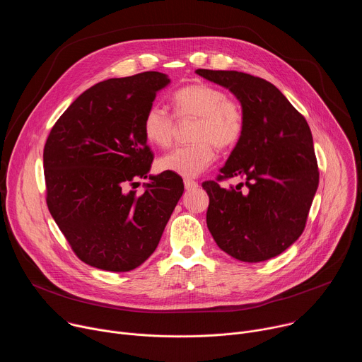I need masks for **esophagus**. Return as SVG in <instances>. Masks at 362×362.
I'll return each mask as SVG.
<instances>
[{
    "label": "esophagus",
    "mask_w": 362,
    "mask_h": 362,
    "mask_svg": "<svg viewBox=\"0 0 362 362\" xmlns=\"http://www.w3.org/2000/svg\"><path fill=\"white\" fill-rule=\"evenodd\" d=\"M197 187V182L190 180V179H185V189L186 190H193Z\"/></svg>",
    "instance_id": "1"
}]
</instances>
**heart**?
Instances as JSON below:
<instances>
[{
    "instance_id": "1",
    "label": "heart",
    "mask_w": 362,
    "mask_h": 362,
    "mask_svg": "<svg viewBox=\"0 0 362 362\" xmlns=\"http://www.w3.org/2000/svg\"><path fill=\"white\" fill-rule=\"evenodd\" d=\"M175 113L180 120L193 119L194 146L177 147L158 160L162 172L182 177H196L216 159L215 146L226 150L242 139L245 119L238 103L228 94L209 84L193 83L180 87L173 94ZM176 122L162 106L148 107L143 119L146 140L158 147H168L173 141Z\"/></svg>"
}]
</instances>
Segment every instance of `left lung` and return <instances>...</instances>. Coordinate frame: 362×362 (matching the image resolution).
Wrapping results in <instances>:
<instances>
[{"label":"left lung","mask_w":362,"mask_h":362,"mask_svg":"<svg viewBox=\"0 0 362 362\" xmlns=\"http://www.w3.org/2000/svg\"><path fill=\"white\" fill-rule=\"evenodd\" d=\"M240 103L242 139L219 179L243 177L247 190L202 186L209 194L206 223L218 246L242 262L281 255L303 232L318 189L313 133L303 116L269 81L240 71L196 70Z\"/></svg>","instance_id":"left-lung-1"}]
</instances>
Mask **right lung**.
<instances>
[{"label": "right lung", "mask_w": 362, "mask_h": 362, "mask_svg": "<svg viewBox=\"0 0 362 362\" xmlns=\"http://www.w3.org/2000/svg\"><path fill=\"white\" fill-rule=\"evenodd\" d=\"M170 83L159 71L100 81L80 94L44 146L48 211L80 259L127 272L158 247L183 194V180L148 175L153 153L143 119ZM148 178L137 195L127 186Z\"/></svg>", "instance_id": "1"}]
</instances>
